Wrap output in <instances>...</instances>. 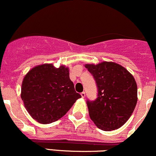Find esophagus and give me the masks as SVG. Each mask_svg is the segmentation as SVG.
<instances>
[{"instance_id":"obj_1","label":"esophagus","mask_w":156,"mask_h":156,"mask_svg":"<svg viewBox=\"0 0 156 156\" xmlns=\"http://www.w3.org/2000/svg\"><path fill=\"white\" fill-rule=\"evenodd\" d=\"M80 95H81L82 98H85V92H81V93H80Z\"/></svg>"}]
</instances>
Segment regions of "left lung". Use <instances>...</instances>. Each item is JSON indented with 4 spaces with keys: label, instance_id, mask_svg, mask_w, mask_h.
I'll use <instances>...</instances> for the list:
<instances>
[{
    "label": "left lung",
    "instance_id": "1",
    "mask_svg": "<svg viewBox=\"0 0 156 156\" xmlns=\"http://www.w3.org/2000/svg\"><path fill=\"white\" fill-rule=\"evenodd\" d=\"M85 67L98 89L95 101H87L89 117L100 129H118L128 120L137 103V84L133 75L112 62L87 64Z\"/></svg>",
    "mask_w": 156,
    "mask_h": 156
}]
</instances>
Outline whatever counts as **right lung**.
I'll list each match as a JSON object with an SVG mask.
<instances>
[{
  "instance_id": "add662e5",
  "label": "right lung",
  "mask_w": 156,
  "mask_h": 156,
  "mask_svg": "<svg viewBox=\"0 0 156 156\" xmlns=\"http://www.w3.org/2000/svg\"><path fill=\"white\" fill-rule=\"evenodd\" d=\"M20 96L28 114L41 124L59 119L81 98L69 78V68H56L52 64L35 66L28 71Z\"/></svg>"
}]
</instances>
